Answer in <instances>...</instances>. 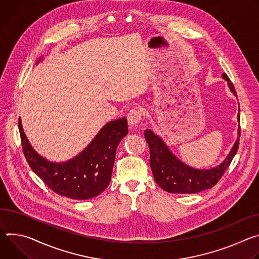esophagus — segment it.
Segmentation results:
<instances>
[{
  "label": "esophagus",
  "mask_w": 259,
  "mask_h": 259,
  "mask_svg": "<svg viewBox=\"0 0 259 259\" xmlns=\"http://www.w3.org/2000/svg\"><path fill=\"white\" fill-rule=\"evenodd\" d=\"M143 118V112L139 108L132 109L127 114V121L131 127H136L140 124Z\"/></svg>",
  "instance_id": "1"
}]
</instances>
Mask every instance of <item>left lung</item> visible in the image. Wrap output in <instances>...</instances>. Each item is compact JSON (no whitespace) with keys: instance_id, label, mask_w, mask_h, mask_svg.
Returning <instances> with one entry per match:
<instances>
[{"instance_id":"1","label":"left lung","mask_w":259,"mask_h":259,"mask_svg":"<svg viewBox=\"0 0 259 259\" xmlns=\"http://www.w3.org/2000/svg\"><path fill=\"white\" fill-rule=\"evenodd\" d=\"M222 77L227 81L228 88L237 97L235 86L228 76L223 74ZM238 117L240 120V113ZM240 131L241 127H239V138L232 151L221 164L210 169H196L180 161L168 150L158 136L152 131L146 130L144 136L150 150V166L155 182L163 190L170 193H196L212 188L222 178L238 151L241 136Z\"/></svg>"}]
</instances>
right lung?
Segmentation results:
<instances>
[{"mask_svg": "<svg viewBox=\"0 0 259 259\" xmlns=\"http://www.w3.org/2000/svg\"><path fill=\"white\" fill-rule=\"evenodd\" d=\"M18 128L22 151L31 168L52 191L73 199L93 198L108 187L117 146L128 133L125 117L110 121L79 155L67 162L54 163L32 148L20 118Z\"/></svg>", "mask_w": 259, "mask_h": 259, "instance_id": "add662e5", "label": "right lung"}]
</instances>
